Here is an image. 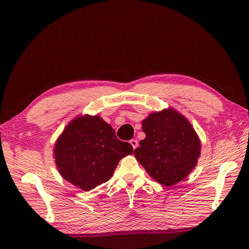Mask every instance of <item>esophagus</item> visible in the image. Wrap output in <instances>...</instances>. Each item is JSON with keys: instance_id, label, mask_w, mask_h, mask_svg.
Masks as SVG:
<instances>
[{"instance_id": "34e87169", "label": "esophagus", "mask_w": 249, "mask_h": 249, "mask_svg": "<svg viewBox=\"0 0 249 249\" xmlns=\"http://www.w3.org/2000/svg\"><path fill=\"white\" fill-rule=\"evenodd\" d=\"M129 143H131V145L133 146L134 149H136L139 146V143H138L137 140H131V141H129Z\"/></svg>"}]
</instances>
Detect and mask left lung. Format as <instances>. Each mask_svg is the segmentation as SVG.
<instances>
[{
	"label": "left lung",
	"instance_id": "obj_1",
	"mask_svg": "<svg viewBox=\"0 0 249 249\" xmlns=\"http://www.w3.org/2000/svg\"><path fill=\"white\" fill-rule=\"evenodd\" d=\"M146 138L134 155L154 180L172 186L186 178L200 156V140L187 118L174 108L152 112L143 121Z\"/></svg>",
	"mask_w": 249,
	"mask_h": 249
}]
</instances>
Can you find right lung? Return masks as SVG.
I'll return each instance as SVG.
<instances>
[{"label": "right lung", "instance_id": "add662e5", "mask_svg": "<svg viewBox=\"0 0 249 249\" xmlns=\"http://www.w3.org/2000/svg\"><path fill=\"white\" fill-rule=\"evenodd\" d=\"M132 154V145L118 140L111 125L97 114L73 118L53 147L58 172L84 192L108 181L120 160Z\"/></svg>", "mask_w": 249, "mask_h": 249}]
</instances>
